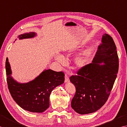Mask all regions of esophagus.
Wrapping results in <instances>:
<instances>
[{
    "mask_svg": "<svg viewBox=\"0 0 127 127\" xmlns=\"http://www.w3.org/2000/svg\"><path fill=\"white\" fill-rule=\"evenodd\" d=\"M69 82V79L68 76L67 74H65L64 76V82L65 83H68Z\"/></svg>",
    "mask_w": 127,
    "mask_h": 127,
    "instance_id": "esophagus-1",
    "label": "esophagus"
}]
</instances>
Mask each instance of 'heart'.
<instances>
[{"mask_svg": "<svg viewBox=\"0 0 127 127\" xmlns=\"http://www.w3.org/2000/svg\"><path fill=\"white\" fill-rule=\"evenodd\" d=\"M55 60L59 62V63L64 64L65 63V59L64 56L60 54H58L55 55ZM88 61V51H85L79 54L75 57L74 63L76 65L78 68H82L86 65Z\"/></svg>", "mask_w": 127, "mask_h": 127, "instance_id": "b5f03b06", "label": "heart"}]
</instances>
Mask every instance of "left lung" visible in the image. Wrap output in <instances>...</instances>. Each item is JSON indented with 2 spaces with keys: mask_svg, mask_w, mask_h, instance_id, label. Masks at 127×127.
<instances>
[{
  "mask_svg": "<svg viewBox=\"0 0 127 127\" xmlns=\"http://www.w3.org/2000/svg\"><path fill=\"white\" fill-rule=\"evenodd\" d=\"M118 57L112 38L105 33L92 63L69 79L76 89L71 107L79 114L96 112L108 99L118 71Z\"/></svg>",
  "mask_w": 127,
  "mask_h": 127,
  "instance_id": "1",
  "label": "left lung"
}]
</instances>
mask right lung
I'll return each instance as SVG.
<instances>
[{
  "mask_svg": "<svg viewBox=\"0 0 127 127\" xmlns=\"http://www.w3.org/2000/svg\"><path fill=\"white\" fill-rule=\"evenodd\" d=\"M35 32L25 33L19 35L20 40L37 36ZM7 83L13 99L25 110L42 113L49 107V97L53 90L64 81L63 72L44 69L39 76L27 83H20L11 76L12 71L8 58L5 63Z\"/></svg>",
  "mask_w": 127,
  "mask_h": 127,
  "instance_id": "right-lung-1",
  "label": "right lung"
}]
</instances>
